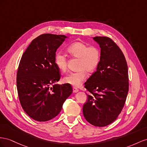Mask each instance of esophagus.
<instances>
[{
	"label": "esophagus",
	"mask_w": 147,
	"mask_h": 147,
	"mask_svg": "<svg viewBox=\"0 0 147 147\" xmlns=\"http://www.w3.org/2000/svg\"><path fill=\"white\" fill-rule=\"evenodd\" d=\"M73 92H74V93H76V92H78L79 91V89H78V88L75 87H73Z\"/></svg>",
	"instance_id": "1"
}]
</instances>
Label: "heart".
<instances>
[{"mask_svg": "<svg viewBox=\"0 0 147 147\" xmlns=\"http://www.w3.org/2000/svg\"><path fill=\"white\" fill-rule=\"evenodd\" d=\"M67 51L72 57L79 58V70L66 75L63 78V81L74 86H79L87 77V71L92 73L98 68L101 61V50L97 46H89L83 42L77 41L70 44ZM54 62L58 69L62 72L67 70L68 59L65 54L61 52L56 53Z\"/></svg>", "mask_w": 147, "mask_h": 147, "instance_id": "b5f03b06", "label": "heart"}]
</instances>
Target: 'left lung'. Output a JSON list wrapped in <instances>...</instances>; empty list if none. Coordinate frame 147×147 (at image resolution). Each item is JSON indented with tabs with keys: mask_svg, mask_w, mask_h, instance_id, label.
I'll return each mask as SVG.
<instances>
[{
	"mask_svg": "<svg viewBox=\"0 0 147 147\" xmlns=\"http://www.w3.org/2000/svg\"><path fill=\"white\" fill-rule=\"evenodd\" d=\"M101 48L97 71L85 83L87 102L82 108L86 119L95 126L111 124L122 111L129 91L128 67L123 52L110 37H93Z\"/></svg>",
	"mask_w": 147,
	"mask_h": 147,
	"instance_id": "left-lung-1",
	"label": "left lung"
}]
</instances>
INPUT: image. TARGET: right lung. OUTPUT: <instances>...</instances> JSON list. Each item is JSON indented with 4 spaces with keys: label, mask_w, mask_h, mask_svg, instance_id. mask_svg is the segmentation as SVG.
Here are the masks:
<instances>
[{
    "label": "right lung",
    "mask_w": 147,
    "mask_h": 147,
    "mask_svg": "<svg viewBox=\"0 0 147 147\" xmlns=\"http://www.w3.org/2000/svg\"><path fill=\"white\" fill-rule=\"evenodd\" d=\"M66 38L64 35H40L29 44L20 61L16 74L20 102L26 114L37 121L55 118L73 92L69 84L50 87L61 78L54 57Z\"/></svg>",
    "instance_id": "add662e5"
}]
</instances>
